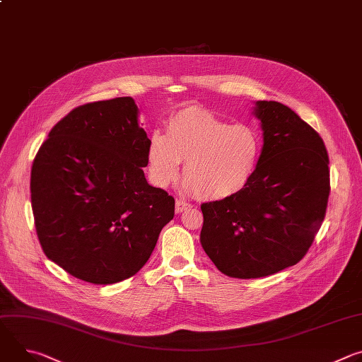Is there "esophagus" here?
Returning <instances> with one entry per match:
<instances>
[{"instance_id": "34e87169", "label": "esophagus", "mask_w": 362, "mask_h": 362, "mask_svg": "<svg viewBox=\"0 0 362 362\" xmlns=\"http://www.w3.org/2000/svg\"><path fill=\"white\" fill-rule=\"evenodd\" d=\"M190 208H192L190 203H187V202H185V200H180V199L176 200V206H175L176 214H182V212H185V211H187V209H190Z\"/></svg>"}]
</instances>
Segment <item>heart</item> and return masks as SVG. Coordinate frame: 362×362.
Segmentation results:
<instances>
[{
  "label": "heart",
  "instance_id": "b5f03b06",
  "mask_svg": "<svg viewBox=\"0 0 362 362\" xmlns=\"http://www.w3.org/2000/svg\"><path fill=\"white\" fill-rule=\"evenodd\" d=\"M262 137L250 124H230L187 106L170 116L166 136L153 133L147 150L151 182L168 187L185 163V187L202 200L230 199L246 189L262 156Z\"/></svg>",
  "mask_w": 362,
  "mask_h": 362
}]
</instances>
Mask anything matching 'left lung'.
<instances>
[{"mask_svg":"<svg viewBox=\"0 0 362 362\" xmlns=\"http://www.w3.org/2000/svg\"><path fill=\"white\" fill-rule=\"evenodd\" d=\"M264 146L239 194L203 203L200 243L230 278L274 275L298 264L320 230L329 196V159L321 136L278 101H256Z\"/></svg>","mask_w":362,"mask_h":362,"instance_id":"8db88e82","label":"left lung"}]
</instances>
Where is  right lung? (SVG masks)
<instances>
[{"label":"right lung","instance_id":"1","mask_svg":"<svg viewBox=\"0 0 362 362\" xmlns=\"http://www.w3.org/2000/svg\"><path fill=\"white\" fill-rule=\"evenodd\" d=\"M148 137L132 97L87 103L62 119L31 169V206L48 259L109 285L136 275L175 216V199L144 177Z\"/></svg>","mask_w":362,"mask_h":362}]
</instances>
